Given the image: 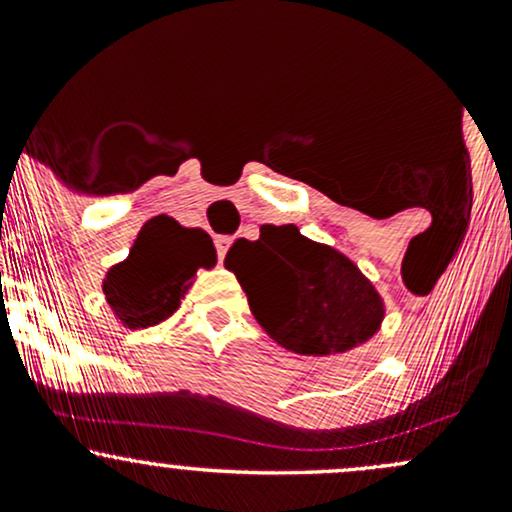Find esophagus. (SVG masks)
Segmentation results:
<instances>
[{"instance_id":"34e87169","label":"esophagus","mask_w":512,"mask_h":512,"mask_svg":"<svg viewBox=\"0 0 512 512\" xmlns=\"http://www.w3.org/2000/svg\"><path fill=\"white\" fill-rule=\"evenodd\" d=\"M216 252H219V262H223V257H226L228 248H231V238L228 236H216Z\"/></svg>"}]
</instances>
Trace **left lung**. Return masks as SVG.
Masks as SVG:
<instances>
[{
  "instance_id": "1",
  "label": "left lung",
  "mask_w": 512,
  "mask_h": 512,
  "mask_svg": "<svg viewBox=\"0 0 512 512\" xmlns=\"http://www.w3.org/2000/svg\"><path fill=\"white\" fill-rule=\"evenodd\" d=\"M262 330L301 356L344 354L385 320L383 296L344 252L305 238L298 226H260L226 255Z\"/></svg>"
}]
</instances>
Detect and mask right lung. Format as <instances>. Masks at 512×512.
Returning a JSON list of instances; mask_svg holds the SVG:
<instances>
[{
	"mask_svg": "<svg viewBox=\"0 0 512 512\" xmlns=\"http://www.w3.org/2000/svg\"><path fill=\"white\" fill-rule=\"evenodd\" d=\"M214 264L216 248L207 231L180 226L166 214L154 216L125 260L105 274V303L127 330H146L180 308L197 269Z\"/></svg>",
	"mask_w": 512,
	"mask_h": 512,
	"instance_id": "1",
	"label": "right lung"
}]
</instances>
